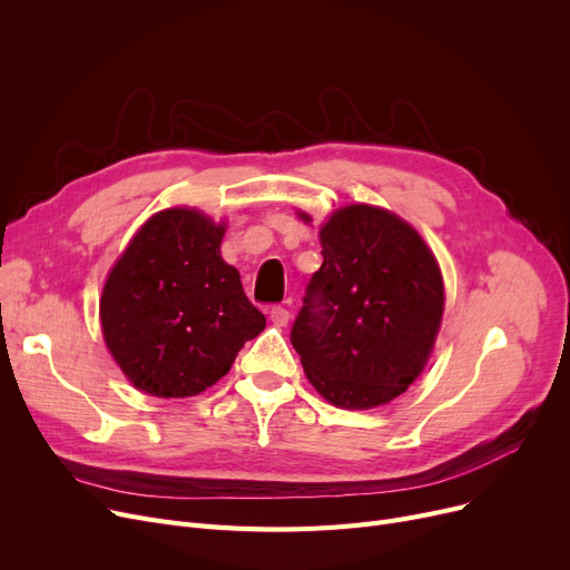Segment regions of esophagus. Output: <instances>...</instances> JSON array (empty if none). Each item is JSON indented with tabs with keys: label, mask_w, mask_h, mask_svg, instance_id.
<instances>
[{
	"label": "esophagus",
	"mask_w": 570,
	"mask_h": 570,
	"mask_svg": "<svg viewBox=\"0 0 570 570\" xmlns=\"http://www.w3.org/2000/svg\"><path fill=\"white\" fill-rule=\"evenodd\" d=\"M269 321L282 327V325H286L291 321V312L286 307H282V305H275L273 309H269Z\"/></svg>",
	"instance_id": "obj_1"
}]
</instances>
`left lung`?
<instances>
[{
    "instance_id": "8db88e82",
    "label": "left lung",
    "mask_w": 570,
    "mask_h": 570,
    "mask_svg": "<svg viewBox=\"0 0 570 570\" xmlns=\"http://www.w3.org/2000/svg\"><path fill=\"white\" fill-rule=\"evenodd\" d=\"M318 237L323 263L307 284L291 344L331 404L393 402L434 348L443 316L439 263L413 226L374 205L337 209Z\"/></svg>"
}]
</instances>
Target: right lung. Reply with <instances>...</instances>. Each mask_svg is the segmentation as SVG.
Listing matches in <instances>:
<instances>
[{
	"label": "right lung",
	"mask_w": 570,
	"mask_h": 570,
	"mask_svg": "<svg viewBox=\"0 0 570 570\" xmlns=\"http://www.w3.org/2000/svg\"><path fill=\"white\" fill-rule=\"evenodd\" d=\"M224 224L198 209L149 217L117 258L101 293V331L119 370L155 397L215 385L265 316L222 258Z\"/></svg>",
	"instance_id": "right-lung-1"
}]
</instances>
